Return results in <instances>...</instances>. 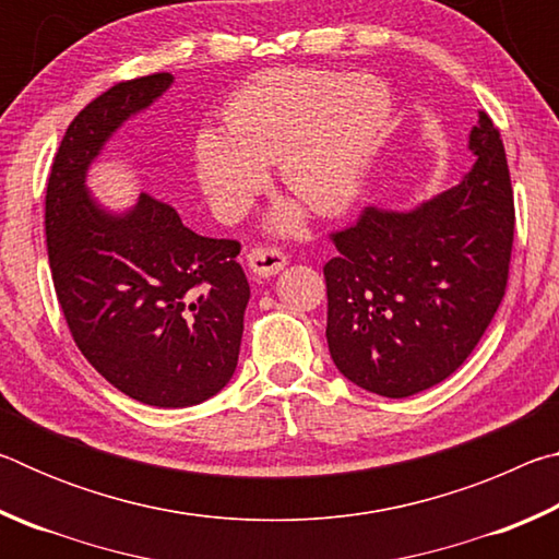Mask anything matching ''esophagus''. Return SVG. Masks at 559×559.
Returning <instances> with one entry per match:
<instances>
[{"label": "esophagus", "mask_w": 559, "mask_h": 559, "mask_svg": "<svg viewBox=\"0 0 559 559\" xmlns=\"http://www.w3.org/2000/svg\"><path fill=\"white\" fill-rule=\"evenodd\" d=\"M246 263H249L253 276L271 278V276H276L278 271H283L288 259H286V253H281L278 249H271V246H259V249L249 251Z\"/></svg>", "instance_id": "34e87169"}]
</instances>
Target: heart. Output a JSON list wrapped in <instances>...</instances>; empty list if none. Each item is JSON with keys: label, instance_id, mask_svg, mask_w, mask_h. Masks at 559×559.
I'll use <instances>...</instances> for the list:
<instances>
[{"label": "heart", "instance_id": "1", "mask_svg": "<svg viewBox=\"0 0 559 559\" xmlns=\"http://www.w3.org/2000/svg\"><path fill=\"white\" fill-rule=\"evenodd\" d=\"M392 120V93L374 75L328 69L261 73L234 93L226 132L202 128L192 143L197 179L216 214L236 216L276 165L281 185L320 214H340L362 192ZM306 212L288 202L271 229L300 231Z\"/></svg>", "mask_w": 559, "mask_h": 559}]
</instances>
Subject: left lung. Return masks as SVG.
<instances>
[{
	"mask_svg": "<svg viewBox=\"0 0 559 559\" xmlns=\"http://www.w3.org/2000/svg\"><path fill=\"white\" fill-rule=\"evenodd\" d=\"M468 150L476 163L456 187L404 212L367 206L333 234L325 337L337 370L367 392L402 400L447 380L506 296L513 189L486 112Z\"/></svg>",
	"mask_w": 559,
	"mask_h": 559,
	"instance_id": "8db88e82",
	"label": "left lung"
}]
</instances>
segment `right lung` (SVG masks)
<instances>
[{
  "label": "right lung",
  "instance_id": "1",
  "mask_svg": "<svg viewBox=\"0 0 559 559\" xmlns=\"http://www.w3.org/2000/svg\"><path fill=\"white\" fill-rule=\"evenodd\" d=\"M173 83V73H153L91 100L46 187L53 288L75 345L116 390L165 409L202 404L234 377L251 298L241 246L194 234L147 194L112 212L86 177L108 140Z\"/></svg>",
  "mask_w": 559,
  "mask_h": 559
}]
</instances>
